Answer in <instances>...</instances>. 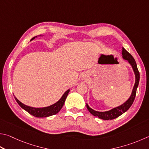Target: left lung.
<instances>
[{"mask_svg": "<svg viewBox=\"0 0 149 149\" xmlns=\"http://www.w3.org/2000/svg\"><path fill=\"white\" fill-rule=\"evenodd\" d=\"M122 49H123L122 50L123 58L124 60L128 61L129 64H130L132 69L134 70L135 76H136V81H135L133 90H132V94L130 96V98L127 100L124 104L119 105V106L116 107L112 109L107 111L100 112L93 109L92 108L88 106V105L87 104H86V107H87L88 111L93 115L101 118V119L103 120H112L114 119V118H117L118 117H119L121 115H123L124 113H125L126 111L131 107V105L133 104V102L134 101L135 98H136L137 88L139 82V72L138 71V69H137L136 61H135V59L133 58V56H132L130 55V53H129L124 47L122 48Z\"/></svg>", "mask_w": 149, "mask_h": 149, "instance_id": "obj_1", "label": "left lung"}]
</instances>
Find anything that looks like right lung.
Wrapping results in <instances>:
<instances>
[{"label": "right lung", "instance_id": "1", "mask_svg": "<svg viewBox=\"0 0 149 149\" xmlns=\"http://www.w3.org/2000/svg\"><path fill=\"white\" fill-rule=\"evenodd\" d=\"M42 36V35H40ZM36 36L33 37L31 40L32 41V40H34ZM70 92V89L67 90L65 93H64L63 96L61 97V99L59 100L58 102H56L55 104H54L49 106L45 107H32L28 106V105H26L23 104V103H21L17 98L15 96V99L16 102H17V104L20 105L21 108H23L24 110H25L26 111H27L29 114L33 115L34 117H49V116H52L53 115H55L56 113L60 111V110L62 109L63 105L65 102L66 98L68 94Z\"/></svg>", "mask_w": 149, "mask_h": 149}]
</instances>
